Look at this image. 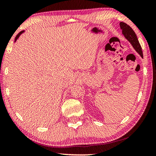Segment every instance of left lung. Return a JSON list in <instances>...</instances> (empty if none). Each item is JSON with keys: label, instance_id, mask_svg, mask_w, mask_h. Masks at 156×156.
<instances>
[{"label": "left lung", "instance_id": "1", "mask_svg": "<svg viewBox=\"0 0 156 156\" xmlns=\"http://www.w3.org/2000/svg\"><path fill=\"white\" fill-rule=\"evenodd\" d=\"M120 27L125 38L131 43L132 47H133V49L136 50L137 53H138L140 56L143 58L142 47L139 43L138 38H137L136 34L134 32V31L132 30L130 26L122 22L120 23Z\"/></svg>", "mask_w": 156, "mask_h": 156}]
</instances>
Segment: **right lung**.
<instances>
[{
	"mask_svg": "<svg viewBox=\"0 0 156 156\" xmlns=\"http://www.w3.org/2000/svg\"><path fill=\"white\" fill-rule=\"evenodd\" d=\"M25 30H23V31H20V32H19V33H18V35L16 36V38H15V41H14V42H16V41L18 40V38H19V37H20V36L21 35V34H23V33H24V32H25Z\"/></svg>",
	"mask_w": 156,
	"mask_h": 156,
	"instance_id": "1",
	"label": "right lung"
}]
</instances>
